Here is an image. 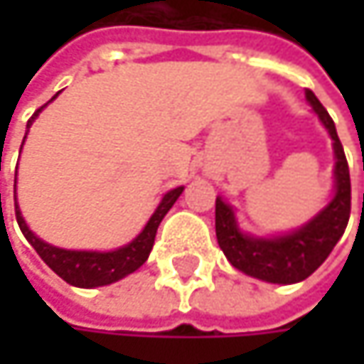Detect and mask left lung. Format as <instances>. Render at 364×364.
<instances>
[{
  "mask_svg": "<svg viewBox=\"0 0 364 364\" xmlns=\"http://www.w3.org/2000/svg\"><path fill=\"white\" fill-rule=\"evenodd\" d=\"M306 101L318 115L333 141L335 193L327 206L293 232L278 236H253L238 225L232 204H228L221 196H217L215 202L217 242L228 261L242 274L272 284H295L314 274L343 236L350 219V171L335 124L312 90H306Z\"/></svg>",
  "mask_w": 364,
  "mask_h": 364,
  "instance_id": "left-lung-1",
  "label": "left lung"
}]
</instances>
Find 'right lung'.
Instances as JSON below:
<instances>
[{"label": "right lung", "mask_w": 364, "mask_h": 364, "mask_svg": "<svg viewBox=\"0 0 364 364\" xmlns=\"http://www.w3.org/2000/svg\"><path fill=\"white\" fill-rule=\"evenodd\" d=\"M43 107H39L33 113V117L27 122V130L31 128V124L36 122V117L41 113ZM25 139H27V132H25ZM21 149H23V145H21ZM183 189L185 187L181 185V187H175V189L166 191L164 198L160 200L158 208L154 210V215L149 217V221L141 230V234L136 238H132L128 245H124L119 249H113V251H69V249L48 245L46 240H41L39 236H36L29 230V225H27V221H25V217L21 213L16 196H14V210H16V221H18L21 232L25 234L29 245L36 249L37 255L46 261V265L54 274H58L65 282H69L73 287L95 289V287H105V284L126 278L128 274L136 272L147 261V257L151 253V247H154V240H156L158 225L162 223L164 215L173 208V204L177 202V198L181 196ZM14 193H16V189H14Z\"/></svg>", "instance_id": "obj_1"}]
</instances>
